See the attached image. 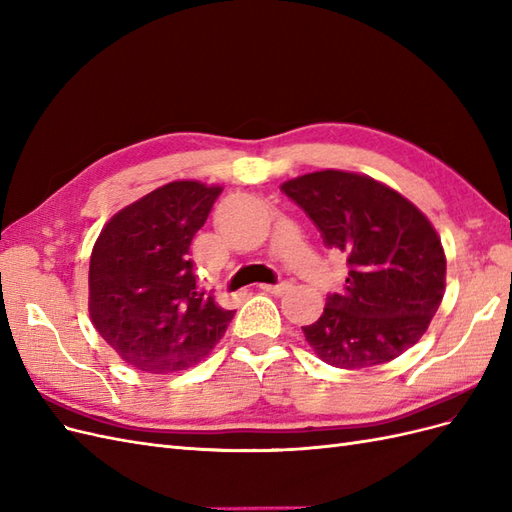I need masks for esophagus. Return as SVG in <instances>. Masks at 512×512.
Wrapping results in <instances>:
<instances>
[{
    "mask_svg": "<svg viewBox=\"0 0 512 512\" xmlns=\"http://www.w3.org/2000/svg\"><path fill=\"white\" fill-rule=\"evenodd\" d=\"M290 288V282H277V284H260V290H265L269 294H282Z\"/></svg>",
    "mask_w": 512,
    "mask_h": 512,
    "instance_id": "34e87169",
    "label": "esophagus"
}]
</instances>
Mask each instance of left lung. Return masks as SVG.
Wrapping results in <instances>:
<instances>
[{"label": "left lung", "instance_id": "8db88e82", "mask_svg": "<svg viewBox=\"0 0 512 512\" xmlns=\"http://www.w3.org/2000/svg\"><path fill=\"white\" fill-rule=\"evenodd\" d=\"M282 192L348 265L344 290L301 327L307 344L342 369L376 367L412 348L444 297L446 258L431 222L395 190L344 170L290 179Z\"/></svg>", "mask_w": 512, "mask_h": 512}]
</instances>
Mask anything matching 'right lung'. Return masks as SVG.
<instances>
[{
	"instance_id": "right-lung-1",
	"label": "right lung",
	"mask_w": 512,
	"mask_h": 512,
	"mask_svg": "<svg viewBox=\"0 0 512 512\" xmlns=\"http://www.w3.org/2000/svg\"><path fill=\"white\" fill-rule=\"evenodd\" d=\"M222 188L173 181L113 215L89 262V314L123 361L170 374L203 361L235 316L198 286L190 245Z\"/></svg>"
}]
</instances>
